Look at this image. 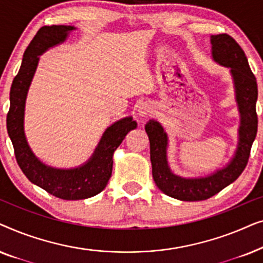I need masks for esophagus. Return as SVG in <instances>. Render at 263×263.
Listing matches in <instances>:
<instances>
[{"mask_svg": "<svg viewBox=\"0 0 263 263\" xmlns=\"http://www.w3.org/2000/svg\"><path fill=\"white\" fill-rule=\"evenodd\" d=\"M152 114V107H151L148 104H141L138 107V115L140 117H147Z\"/></svg>", "mask_w": 263, "mask_h": 263, "instance_id": "esophagus-1", "label": "esophagus"}]
</instances>
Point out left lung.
<instances>
[{
    "mask_svg": "<svg viewBox=\"0 0 263 263\" xmlns=\"http://www.w3.org/2000/svg\"><path fill=\"white\" fill-rule=\"evenodd\" d=\"M212 55L215 62L231 68L235 80L237 103L240 112L239 142L236 156L222 170L203 178L186 179L170 171L166 160L167 136L159 122L151 120L146 124L149 139L152 175L158 188L167 196L182 201H202L214 196L239 177L249 160L250 149L257 133V82L248 59L231 35H212Z\"/></svg>",
    "mask_w": 263,
    "mask_h": 263,
    "instance_id": "1",
    "label": "left lung"
}]
</instances>
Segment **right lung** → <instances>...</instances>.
<instances>
[{"label": "right lung", "instance_id": "obj_1", "mask_svg": "<svg viewBox=\"0 0 263 263\" xmlns=\"http://www.w3.org/2000/svg\"><path fill=\"white\" fill-rule=\"evenodd\" d=\"M73 26H43L32 39L24 53L19 73L10 87V106L7 114V130L14 147L16 161L25 176L35 185L62 200H82L95 196L105 188L112 172L114 152L125 135L136 128L132 117H125L104 133L95 154L84 166L59 170L41 163L31 152L24 134V107L38 56L50 46L66 39Z\"/></svg>", "mask_w": 263, "mask_h": 263}]
</instances>
